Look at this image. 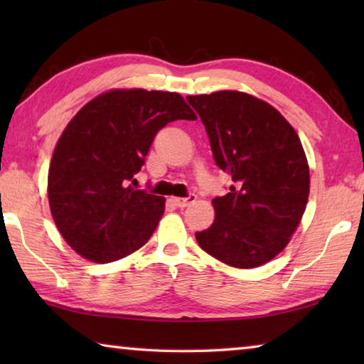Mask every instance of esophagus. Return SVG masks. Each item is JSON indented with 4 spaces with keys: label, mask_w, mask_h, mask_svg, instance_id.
<instances>
[{
    "label": "esophagus",
    "mask_w": 364,
    "mask_h": 364,
    "mask_svg": "<svg viewBox=\"0 0 364 364\" xmlns=\"http://www.w3.org/2000/svg\"><path fill=\"white\" fill-rule=\"evenodd\" d=\"M171 202H173L176 207L184 208V207H188V205L193 204V202H196V196L194 194H189L188 197H183V199H181V197H171Z\"/></svg>",
    "instance_id": "esophagus-1"
}]
</instances>
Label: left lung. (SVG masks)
<instances>
[{"mask_svg":"<svg viewBox=\"0 0 364 364\" xmlns=\"http://www.w3.org/2000/svg\"><path fill=\"white\" fill-rule=\"evenodd\" d=\"M210 139L215 164L231 175L215 197V220L196 232L200 249L230 267L255 268L291 241L310 193L304 147L284 117L241 91L188 96Z\"/></svg>","mask_w":364,"mask_h":364,"instance_id":"left-lung-1","label":"left lung"}]
</instances>
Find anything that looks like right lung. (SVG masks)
<instances>
[{
    "instance_id": "add662e5",
    "label": "right lung",
    "mask_w": 364,
    "mask_h": 364,
    "mask_svg": "<svg viewBox=\"0 0 364 364\" xmlns=\"http://www.w3.org/2000/svg\"><path fill=\"white\" fill-rule=\"evenodd\" d=\"M196 119L178 93L138 88L110 90L78 110L48 173L54 223L77 254L109 263L149 241L165 199L134 189V175L160 128Z\"/></svg>"
}]
</instances>
